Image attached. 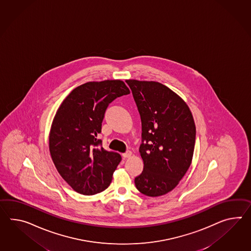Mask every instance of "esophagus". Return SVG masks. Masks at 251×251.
<instances>
[{"label": "esophagus", "mask_w": 251, "mask_h": 251, "mask_svg": "<svg viewBox=\"0 0 251 251\" xmlns=\"http://www.w3.org/2000/svg\"><path fill=\"white\" fill-rule=\"evenodd\" d=\"M132 155V152L130 151H126L125 153H123V157L124 159H126V158H128V157H130Z\"/></svg>", "instance_id": "1"}]
</instances>
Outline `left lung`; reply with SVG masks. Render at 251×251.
I'll return each instance as SVG.
<instances>
[{
  "instance_id": "8db88e82",
  "label": "left lung",
  "mask_w": 251,
  "mask_h": 251,
  "mask_svg": "<svg viewBox=\"0 0 251 251\" xmlns=\"http://www.w3.org/2000/svg\"><path fill=\"white\" fill-rule=\"evenodd\" d=\"M141 120L140 153L144 168L135 177L138 190L149 197L165 195L189 170L196 127L189 106L157 81L127 80Z\"/></svg>"
}]
</instances>
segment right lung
I'll return each mask as SVG.
<instances>
[{"instance_id": "1", "label": "right lung", "mask_w": 251, "mask_h": 251, "mask_svg": "<svg viewBox=\"0 0 251 251\" xmlns=\"http://www.w3.org/2000/svg\"><path fill=\"white\" fill-rule=\"evenodd\" d=\"M128 93L123 80L89 81L73 90L57 110L50 130V153L60 175L76 192L94 195L110 186L122 157L105 151L97 135L109 104Z\"/></svg>"}]
</instances>
